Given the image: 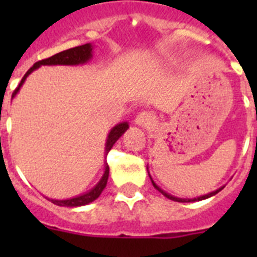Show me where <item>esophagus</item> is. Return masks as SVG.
I'll list each match as a JSON object with an SVG mask.
<instances>
[{
	"label": "esophagus",
	"mask_w": 257,
	"mask_h": 257,
	"mask_svg": "<svg viewBox=\"0 0 257 257\" xmlns=\"http://www.w3.org/2000/svg\"><path fill=\"white\" fill-rule=\"evenodd\" d=\"M136 123L139 124V126H151L152 123H154V121H156V117H154L153 113L151 112H147V110H144V112H140L139 114L136 115Z\"/></svg>",
	"instance_id": "esophagus-1"
}]
</instances>
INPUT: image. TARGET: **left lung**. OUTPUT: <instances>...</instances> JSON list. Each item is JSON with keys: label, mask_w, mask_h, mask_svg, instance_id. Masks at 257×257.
I'll return each mask as SVG.
<instances>
[{"label": "left lung", "mask_w": 257, "mask_h": 257, "mask_svg": "<svg viewBox=\"0 0 257 257\" xmlns=\"http://www.w3.org/2000/svg\"><path fill=\"white\" fill-rule=\"evenodd\" d=\"M152 183H153V187L156 188L157 190H160L161 193H162L163 196L165 197H167V198L169 199H172V201H176V202H192V201H197V199H198V201H201V199H206V198H208V197H211V196H215V194H216V193H219L220 190L222 189V188H220V189H217V190H215V192H212V193H210V194H206V196H202V197H198V198H194V199H180V198H176V197H172V196H170V194H167V193L166 192H163L162 189H160V188L157 187L156 184H154V181L152 180Z\"/></svg>", "instance_id": "8db88e82"}]
</instances>
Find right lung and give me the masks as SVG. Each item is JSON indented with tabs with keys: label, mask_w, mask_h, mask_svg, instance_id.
<instances>
[{
	"label": "right lung",
	"mask_w": 257,
	"mask_h": 257,
	"mask_svg": "<svg viewBox=\"0 0 257 257\" xmlns=\"http://www.w3.org/2000/svg\"><path fill=\"white\" fill-rule=\"evenodd\" d=\"M91 51H92V47L90 44H86L82 45V46H77V47H72V49H68L64 50V51L58 52L55 55L50 56V58L44 59V60H40L37 63H35V65L31 68V69L24 74V77L22 78L20 81L19 86H18L13 92V97L17 95V92L19 91L20 86L24 83L27 77L33 72L35 69H37L38 67L41 65H77V64H83L88 59L91 58ZM127 127H128V123L127 122H123V123H119L117 124L115 127H113V130L109 133L108 135V139H106V145H105V152L108 154V152L112 149L113 144L118 140V138L127 130ZM108 176H109V166L106 163L105 166V172H104L103 178L101 180L97 183L96 187L94 189H91L88 193L83 194V196H79L76 197V198H70V199H64V201H56V199H51V202L54 205H58V206H65V207H77V206H83V205H87L90 202L95 201L97 197L100 196L103 189L105 188L106 185V181H108Z\"/></svg>",
	"instance_id": "add662e5"
}]
</instances>
